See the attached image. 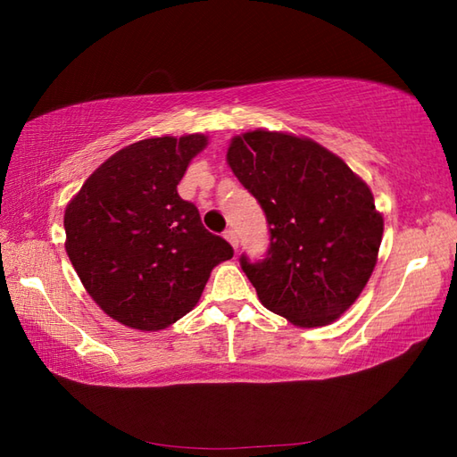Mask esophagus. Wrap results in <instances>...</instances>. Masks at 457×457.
<instances>
[{
  "instance_id": "esophagus-1",
  "label": "esophagus",
  "mask_w": 457,
  "mask_h": 457,
  "mask_svg": "<svg viewBox=\"0 0 457 457\" xmlns=\"http://www.w3.org/2000/svg\"><path fill=\"white\" fill-rule=\"evenodd\" d=\"M223 237H226L229 244H231V247H237V234H236V229H231V228H228L226 231H223Z\"/></svg>"
}]
</instances>
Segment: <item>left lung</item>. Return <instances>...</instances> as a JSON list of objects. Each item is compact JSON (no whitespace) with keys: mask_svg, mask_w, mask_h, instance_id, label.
Instances as JSON below:
<instances>
[{"mask_svg":"<svg viewBox=\"0 0 457 457\" xmlns=\"http://www.w3.org/2000/svg\"><path fill=\"white\" fill-rule=\"evenodd\" d=\"M228 162L263 208L269 247L239 265L270 312L300 328L334 322L355 303L377 263L383 218L347 164L310 139L249 131Z\"/></svg>","mask_w":457,"mask_h":457,"instance_id":"8db88e82","label":"left lung"}]
</instances>
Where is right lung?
<instances>
[{
    "label": "right lung",
    "instance_id": "add662e5",
    "mask_svg": "<svg viewBox=\"0 0 457 457\" xmlns=\"http://www.w3.org/2000/svg\"><path fill=\"white\" fill-rule=\"evenodd\" d=\"M204 135L133 143L84 182L64 213L66 253L105 314L135 329H162L196 306L210 270L234 257L179 196Z\"/></svg>",
    "mask_w": 457,
    "mask_h": 457
}]
</instances>
